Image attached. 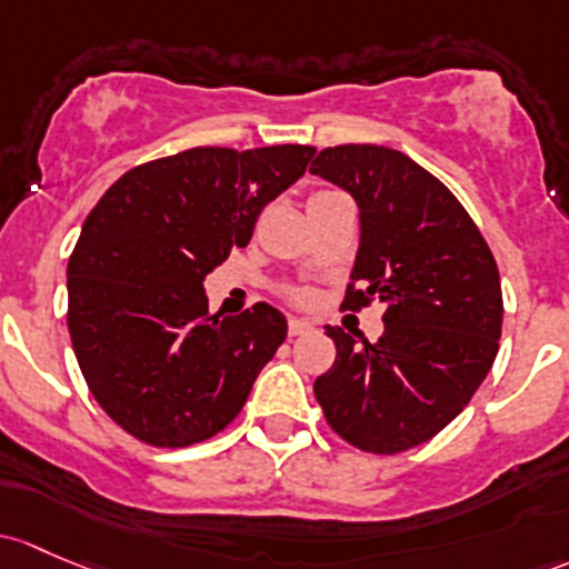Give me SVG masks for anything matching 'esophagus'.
I'll list each match as a JSON object with an SVG mask.
<instances>
[{
	"mask_svg": "<svg viewBox=\"0 0 569 569\" xmlns=\"http://www.w3.org/2000/svg\"><path fill=\"white\" fill-rule=\"evenodd\" d=\"M316 327L310 325V321H302V319H291L289 321V335L291 338H300V335H308V332H313Z\"/></svg>",
	"mask_w": 569,
	"mask_h": 569,
	"instance_id": "esophagus-1",
	"label": "esophagus"
}]
</instances>
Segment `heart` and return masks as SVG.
I'll return each mask as SVG.
<instances>
[{
	"mask_svg": "<svg viewBox=\"0 0 569 569\" xmlns=\"http://www.w3.org/2000/svg\"><path fill=\"white\" fill-rule=\"evenodd\" d=\"M283 295L289 297V300L295 305H310V302H313V291L302 289V286H297V289H286Z\"/></svg>",
	"mask_w": 569,
	"mask_h": 569,
	"instance_id": "heart-1",
	"label": "heart"
}]
</instances>
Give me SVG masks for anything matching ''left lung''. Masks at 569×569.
<instances>
[{"mask_svg":"<svg viewBox=\"0 0 569 569\" xmlns=\"http://www.w3.org/2000/svg\"><path fill=\"white\" fill-rule=\"evenodd\" d=\"M310 171L360 207L343 308L385 302L376 343L325 327L338 355L316 400L340 439L395 456L450 426L488 376L505 316L499 267L450 188L398 149L327 147Z\"/></svg>","mask_w":569,"mask_h":569,"instance_id":"obj_1","label":"left lung"}]
</instances>
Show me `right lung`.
<instances>
[{"label":"right lung","mask_w":569,"mask_h":569,"mask_svg":"<svg viewBox=\"0 0 569 569\" xmlns=\"http://www.w3.org/2000/svg\"><path fill=\"white\" fill-rule=\"evenodd\" d=\"M313 147H193L122 174L68 261V330L100 409L149 447H190L242 411L286 340L267 302L209 313L204 278L305 174Z\"/></svg>","instance_id":"obj_1"}]
</instances>
